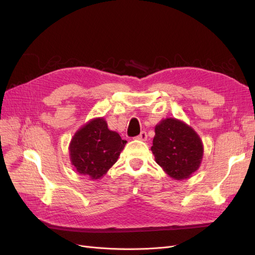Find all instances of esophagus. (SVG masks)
<instances>
[{"mask_svg": "<svg viewBox=\"0 0 255 255\" xmlns=\"http://www.w3.org/2000/svg\"><path fill=\"white\" fill-rule=\"evenodd\" d=\"M146 138H148V135H146V133L144 132V130H142V132L138 135V136H136V139H138V140H142V141H145L146 140Z\"/></svg>", "mask_w": 255, "mask_h": 255, "instance_id": "1", "label": "esophagus"}]
</instances>
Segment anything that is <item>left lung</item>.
<instances>
[{"instance_id":"obj_1","label":"left lung","mask_w":255,"mask_h":255,"mask_svg":"<svg viewBox=\"0 0 255 255\" xmlns=\"http://www.w3.org/2000/svg\"><path fill=\"white\" fill-rule=\"evenodd\" d=\"M151 150L156 163L174 180L197 171L203 157V143L194 128L181 120L167 118L155 127Z\"/></svg>"}]
</instances>
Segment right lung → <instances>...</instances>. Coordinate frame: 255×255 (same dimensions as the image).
Instances as JSON below:
<instances>
[{"instance_id": "add662e5", "label": "right lung", "mask_w": 255, "mask_h": 255, "mask_svg": "<svg viewBox=\"0 0 255 255\" xmlns=\"http://www.w3.org/2000/svg\"><path fill=\"white\" fill-rule=\"evenodd\" d=\"M127 140L109 129L103 118H95L76 132L69 145L71 164L80 174L101 179L117 161Z\"/></svg>"}]
</instances>
